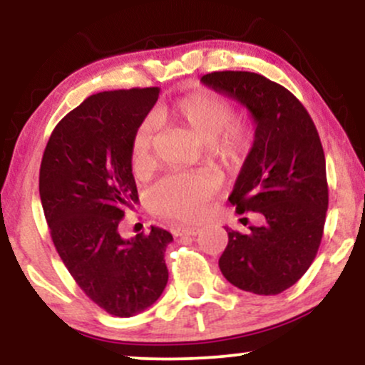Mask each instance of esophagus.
I'll list each match as a JSON object with an SVG mask.
<instances>
[{
	"mask_svg": "<svg viewBox=\"0 0 365 365\" xmlns=\"http://www.w3.org/2000/svg\"><path fill=\"white\" fill-rule=\"evenodd\" d=\"M171 232H173V235L175 237H183V235H197V233L200 232L199 228H173L171 230Z\"/></svg>",
	"mask_w": 365,
	"mask_h": 365,
	"instance_id": "1",
	"label": "esophagus"
}]
</instances>
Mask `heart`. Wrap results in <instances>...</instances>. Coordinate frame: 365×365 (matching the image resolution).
<instances>
[{
    "mask_svg": "<svg viewBox=\"0 0 365 365\" xmlns=\"http://www.w3.org/2000/svg\"><path fill=\"white\" fill-rule=\"evenodd\" d=\"M232 104L215 92H192L156 111V118H171L183 125L195 140L207 145V154L217 165L237 168L252 148V130L247 125L232 123ZM153 125L149 121L137 128L130 148L132 166L142 173L153 161ZM215 182L207 175H171L153 187L149 202L156 215L194 223L207 212L209 199L215 194Z\"/></svg>",
    "mask_w": 365,
    "mask_h": 365,
    "instance_id": "obj_1",
    "label": "heart"
}]
</instances>
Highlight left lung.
Instances as JSON below:
<instances>
[{
	"label": "left lung",
	"mask_w": 365,
	"mask_h": 365,
	"mask_svg": "<svg viewBox=\"0 0 365 365\" xmlns=\"http://www.w3.org/2000/svg\"><path fill=\"white\" fill-rule=\"evenodd\" d=\"M200 82L240 103L255 123L228 200L238 215L261 212L264 225L226 228L220 269L240 290L278 295L302 278L321 244L328 182L319 133L302 103L262 75L212 72Z\"/></svg>",
	"instance_id": "obj_1"
}]
</instances>
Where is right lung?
Segmentation results:
<instances>
[{
	"label": "right lung",
	"mask_w": 365,
	"mask_h": 365,
	"mask_svg": "<svg viewBox=\"0 0 365 365\" xmlns=\"http://www.w3.org/2000/svg\"><path fill=\"white\" fill-rule=\"evenodd\" d=\"M159 87L92 94L53 130L39 171V195L53 244L83 293L111 316L150 307L168 283L173 237L120 235L125 209L139 200L130 148L158 101Z\"/></svg>",
	"instance_id": "obj_1"
}]
</instances>
